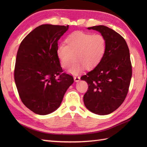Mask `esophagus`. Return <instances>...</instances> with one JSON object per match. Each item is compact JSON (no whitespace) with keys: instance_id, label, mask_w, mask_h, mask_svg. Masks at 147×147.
<instances>
[{"instance_id":"obj_1","label":"esophagus","mask_w":147,"mask_h":147,"mask_svg":"<svg viewBox=\"0 0 147 147\" xmlns=\"http://www.w3.org/2000/svg\"><path fill=\"white\" fill-rule=\"evenodd\" d=\"M74 82H80V76H74Z\"/></svg>"}]
</instances>
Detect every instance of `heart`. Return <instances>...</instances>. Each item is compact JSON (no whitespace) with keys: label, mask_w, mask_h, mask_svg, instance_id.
Masks as SVG:
<instances>
[{"label":"heart","mask_w":147,"mask_h":147,"mask_svg":"<svg viewBox=\"0 0 147 147\" xmlns=\"http://www.w3.org/2000/svg\"><path fill=\"white\" fill-rule=\"evenodd\" d=\"M105 51L106 40L104 36L75 32L67 36L65 45L58 47L57 55L61 65L65 69L69 67L74 59L76 60L68 71L75 74L84 67L90 70L97 66L104 57Z\"/></svg>","instance_id":"heart-1"}]
</instances>
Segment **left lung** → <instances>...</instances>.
I'll list each match as a JSON object with an SVG mask.
<instances>
[{"label":"left lung","mask_w":147,"mask_h":147,"mask_svg":"<svg viewBox=\"0 0 147 147\" xmlns=\"http://www.w3.org/2000/svg\"><path fill=\"white\" fill-rule=\"evenodd\" d=\"M88 29L104 36L106 51L97 66L81 77L88 85L83 101L93 113L107 115L119 107L128 92L132 76L129 51L125 40L114 30L103 25Z\"/></svg>","instance_id":"8db88e82"}]
</instances>
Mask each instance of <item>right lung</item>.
Returning <instances> with one entry per match:
<instances>
[{
	"label": "right lung",
	"mask_w": 147,
	"mask_h": 147,
	"mask_svg": "<svg viewBox=\"0 0 147 147\" xmlns=\"http://www.w3.org/2000/svg\"><path fill=\"white\" fill-rule=\"evenodd\" d=\"M69 25L42 24L31 32L19 47L14 81L22 102L34 113L51 114L59 107L74 82L62 73L57 55L58 40Z\"/></svg>",
	"instance_id": "1"
}]
</instances>
